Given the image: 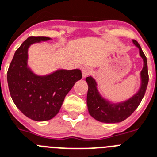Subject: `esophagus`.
Listing matches in <instances>:
<instances>
[{"instance_id":"obj_1","label":"esophagus","mask_w":157,"mask_h":157,"mask_svg":"<svg viewBox=\"0 0 157 157\" xmlns=\"http://www.w3.org/2000/svg\"><path fill=\"white\" fill-rule=\"evenodd\" d=\"M91 73V69L89 67H84L82 68V77L85 78Z\"/></svg>"}]
</instances>
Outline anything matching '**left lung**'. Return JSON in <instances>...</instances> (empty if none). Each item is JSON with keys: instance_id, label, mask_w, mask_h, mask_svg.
<instances>
[{"instance_id": "obj_1", "label": "left lung", "mask_w": 157, "mask_h": 157, "mask_svg": "<svg viewBox=\"0 0 157 157\" xmlns=\"http://www.w3.org/2000/svg\"><path fill=\"white\" fill-rule=\"evenodd\" d=\"M132 43L139 49L140 56L144 62L143 68L140 74V85L136 94L127 100L112 101L101 94L98 89V83L93 76H90L85 79L89 87L87 94L88 110L90 115L99 122L116 123L125 120L136 110L144 96L148 83L147 58L140 44L136 40H132Z\"/></svg>"}]
</instances>
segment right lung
Returning a JSON list of instances; mask_svg holds the SVG:
<instances>
[{
    "mask_svg": "<svg viewBox=\"0 0 157 157\" xmlns=\"http://www.w3.org/2000/svg\"><path fill=\"white\" fill-rule=\"evenodd\" d=\"M52 40L29 37L13 56L7 72L9 90L20 111L34 121L52 119L59 111L67 93L82 77L80 69H57L47 75L34 73L28 65V49L34 43Z\"/></svg>",
    "mask_w": 157,
    "mask_h": 157,
    "instance_id": "obj_1",
    "label": "right lung"
}]
</instances>
